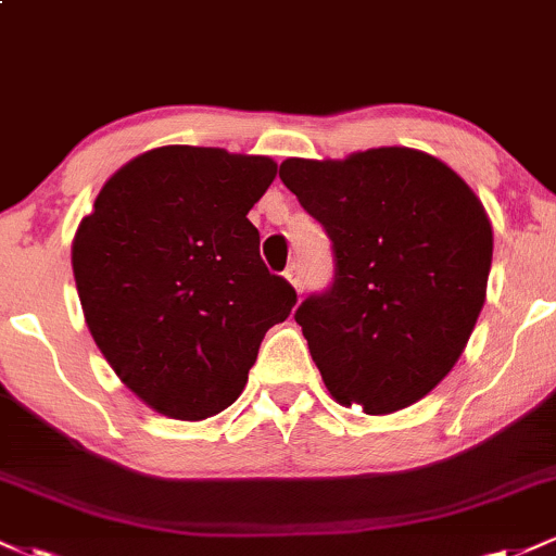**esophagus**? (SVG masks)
Masks as SVG:
<instances>
[{"mask_svg":"<svg viewBox=\"0 0 556 556\" xmlns=\"http://www.w3.org/2000/svg\"><path fill=\"white\" fill-rule=\"evenodd\" d=\"M285 277H287V282L295 287L298 292H303V269H300V264H290V266H287Z\"/></svg>","mask_w":556,"mask_h":556,"instance_id":"34e87169","label":"esophagus"}]
</instances>
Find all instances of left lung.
<instances>
[{"label": "left lung", "mask_w": 556, "mask_h": 556, "mask_svg": "<svg viewBox=\"0 0 556 556\" xmlns=\"http://www.w3.org/2000/svg\"><path fill=\"white\" fill-rule=\"evenodd\" d=\"M279 177L334 251V282L295 311L329 394L368 416L426 397L486 300L494 235L483 203L437 156L402 146L287 159Z\"/></svg>", "instance_id": "left-lung-1"}]
</instances>
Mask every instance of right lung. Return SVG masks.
I'll return each instance as SVG.
<instances>
[{
    "instance_id": "1",
    "label": "right lung",
    "mask_w": 556,
    "mask_h": 556,
    "mask_svg": "<svg viewBox=\"0 0 556 556\" xmlns=\"http://www.w3.org/2000/svg\"><path fill=\"white\" fill-rule=\"evenodd\" d=\"M274 177L269 156L162 146L114 172L75 232L93 342L162 416L203 420L232 405L264 334L298 303L248 219Z\"/></svg>"
}]
</instances>
